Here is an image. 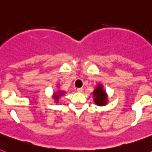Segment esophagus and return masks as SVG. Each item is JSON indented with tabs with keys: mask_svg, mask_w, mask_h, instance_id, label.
<instances>
[{
	"mask_svg": "<svg viewBox=\"0 0 152 152\" xmlns=\"http://www.w3.org/2000/svg\"><path fill=\"white\" fill-rule=\"evenodd\" d=\"M77 92H79V93H82L83 91H84V88H77Z\"/></svg>",
	"mask_w": 152,
	"mask_h": 152,
	"instance_id": "34e87169",
	"label": "esophagus"
}]
</instances>
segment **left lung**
<instances>
[{
  "instance_id": "obj_1",
  "label": "left lung",
  "mask_w": 152,
  "mask_h": 152,
  "mask_svg": "<svg viewBox=\"0 0 152 152\" xmlns=\"http://www.w3.org/2000/svg\"><path fill=\"white\" fill-rule=\"evenodd\" d=\"M93 99L96 105L103 107L106 106L108 103V95L103 89V86L102 84H98L96 86V88L93 91Z\"/></svg>"
}]
</instances>
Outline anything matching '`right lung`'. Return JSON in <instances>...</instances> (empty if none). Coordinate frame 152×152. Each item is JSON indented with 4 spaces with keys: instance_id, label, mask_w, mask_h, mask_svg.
Segmentation results:
<instances>
[{
    "instance_id": "obj_1",
    "label": "right lung",
    "mask_w": 152,
    "mask_h": 152,
    "mask_svg": "<svg viewBox=\"0 0 152 152\" xmlns=\"http://www.w3.org/2000/svg\"><path fill=\"white\" fill-rule=\"evenodd\" d=\"M64 94H65V91L58 90L56 92H54V94H53V96H52V98L54 99V100L56 103H58V100H59V98L61 97L62 95H64Z\"/></svg>"
}]
</instances>
